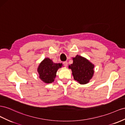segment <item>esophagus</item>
<instances>
[{
    "label": "esophagus",
    "mask_w": 125,
    "mask_h": 125,
    "mask_svg": "<svg viewBox=\"0 0 125 125\" xmlns=\"http://www.w3.org/2000/svg\"><path fill=\"white\" fill-rule=\"evenodd\" d=\"M63 65L65 66V67H67V66H68V62H63Z\"/></svg>",
    "instance_id": "esophagus-1"
}]
</instances>
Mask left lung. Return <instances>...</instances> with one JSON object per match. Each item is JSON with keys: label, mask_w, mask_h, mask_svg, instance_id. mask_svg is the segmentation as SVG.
Returning <instances> with one entry per match:
<instances>
[{"label": "left lung", "mask_w": 125, "mask_h": 125, "mask_svg": "<svg viewBox=\"0 0 125 125\" xmlns=\"http://www.w3.org/2000/svg\"><path fill=\"white\" fill-rule=\"evenodd\" d=\"M73 63L69 66L72 69L73 78L80 84H86L92 78L94 65L88 60L77 55L73 58Z\"/></svg>", "instance_id": "1"}]
</instances>
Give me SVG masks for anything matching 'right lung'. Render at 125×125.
<instances>
[{"label": "right lung", "mask_w": 125, "mask_h": 125, "mask_svg": "<svg viewBox=\"0 0 125 125\" xmlns=\"http://www.w3.org/2000/svg\"><path fill=\"white\" fill-rule=\"evenodd\" d=\"M62 66V63H53L50 59L45 58L40 62L37 68L40 79L46 83L53 82L57 70Z\"/></svg>", "instance_id": "right-lung-1"}]
</instances>
